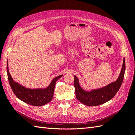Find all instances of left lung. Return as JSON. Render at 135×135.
<instances>
[{
  "label": "left lung",
  "mask_w": 135,
  "mask_h": 135,
  "mask_svg": "<svg viewBox=\"0 0 135 135\" xmlns=\"http://www.w3.org/2000/svg\"><path fill=\"white\" fill-rule=\"evenodd\" d=\"M125 71V61L124 59L121 71L116 81L102 88L90 91H85L80 86L78 78L74 75V87L76 99L82 104L88 106H97L104 104L113 99L119 89L124 79Z\"/></svg>",
  "instance_id": "1"
}]
</instances>
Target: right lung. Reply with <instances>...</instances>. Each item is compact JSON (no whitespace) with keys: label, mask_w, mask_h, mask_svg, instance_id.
<instances>
[{"label":"right lung","mask_w":135,"mask_h":135,"mask_svg":"<svg viewBox=\"0 0 135 135\" xmlns=\"http://www.w3.org/2000/svg\"><path fill=\"white\" fill-rule=\"evenodd\" d=\"M7 73L8 82L14 94L21 101L34 106L45 105L52 100L56 82L63 76L61 75L54 78L46 88L28 89L22 86L13 79L8 71V62H7Z\"/></svg>","instance_id":"obj_1"}]
</instances>
